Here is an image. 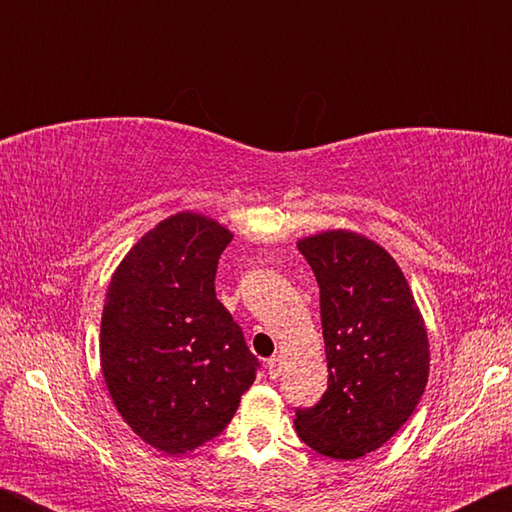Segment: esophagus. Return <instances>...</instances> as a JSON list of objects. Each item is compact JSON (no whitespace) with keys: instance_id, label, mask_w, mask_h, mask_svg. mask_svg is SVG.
I'll return each instance as SVG.
<instances>
[{"instance_id":"1","label":"esophagus","mask_w":512,"mask_h":512,"mask_svg":"<svg viewBox=\"0 0 512 512\" xmlns=\"http://www.w3.org/2000/svg\"><path fill=\"white\" fill-rule=\"evenodd\" d=\"M282 357H271L266 361V370H268V377L271 379H277L282 375Z\"/></svg>"}]
</instances>
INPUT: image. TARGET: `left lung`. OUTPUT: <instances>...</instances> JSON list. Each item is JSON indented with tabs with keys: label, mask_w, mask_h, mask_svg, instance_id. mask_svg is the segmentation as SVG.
<instances>
[{
	"label": "left lung",
	"mask_w": 512,
	"mask_h": 512,
	"mask_svg": "<svg viewBox=\"0 0 512 512\" xmlns=\"http://www.w3.org/2000/svg\"><path fill=\"white\" fill-rule=\"evenodd\" d=\"M320 287L327 391L296 411L314 452L354 461L391 440L429 377V339L409 282L386 248L352 230L298 241Z\"/></svg>",
	"instance_id": "left-lung-1"
}]
</instances>
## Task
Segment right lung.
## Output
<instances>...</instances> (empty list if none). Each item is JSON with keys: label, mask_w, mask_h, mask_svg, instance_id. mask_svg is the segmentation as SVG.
Returning a JSON list of instances; mask_svg holds the SVG:
<instances>
[{"label": "right lung", "mask_w": 512, "mask_h": 512, "mask_svg": "<svg viewBox=\"0 0 512 512\" xmlns=\"http://www.w3.org/2000/svg\"><path fill=\"white\" fill-rule=\"evenodd\" d=\"M232 232L178 212L137 241L110 277L99 354L124 422L164 454L219 436L255 381L257 359L214 277Z\"/></svg>", "instance_id": "1"}]
</instances>
